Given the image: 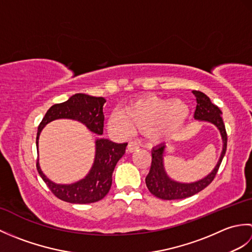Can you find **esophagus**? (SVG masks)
Here are the masks:
<instances>
[{"label":"esophagus","mask_w":252,"mask_h":252,"mask_svg":"<svg viewBox=\"0 0 252 252\" xmlns=\"http://www.w3.org/2000/svg\"><path fill=\"white\" fill-rule=\"evenodd\" d=\"M138 147H140V144H138L137 141H130L129 144H127L126 149L129 153H132V152H134L135 149H137Z\"/></svg>","instance_id":"obj_1"}]
</instances>
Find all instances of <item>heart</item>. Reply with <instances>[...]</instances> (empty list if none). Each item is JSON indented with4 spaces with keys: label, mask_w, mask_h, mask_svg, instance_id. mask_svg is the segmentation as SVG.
I'll list each match as a JSON object with an SVG mask.
<instances>
[{
    "label": "heart",
    "mask_w": 252,
    "mask_h": 252,
    "mask_svg": "<svg viewBox=\"0 0 252 252\" xmlns=\"http://www.w3.org/2000/svg\"><path fill=\"white\" fill-rule=\"evenodd\" d=\"M189 114V106L184 101L152 94L133 100L121 112L112 114L109 125L123 131L136 127L146 131L153 140H163L178 134Z\"/></svg>",
    "instance_id": "1"
}]
</instances>
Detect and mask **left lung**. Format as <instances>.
Here are the masks:
<instances>
[{
	"instance_id": "1",
	"label": "left lung",
	"mask_w": 252,
	"mask_h": 252,
	"mask_svg": "<svg viewBox=\"0 0 252 252\" xmlns=\"http://www.w3.org/2000/svg\"><path fill=\"white\" fill-rule=\"evenodd\" d=\"M192 93L196 96V110L194 117L197 120H205L209 121L216 125L218 129L220 130L222 140H223V151L221 154L220 160H219L218 164L216 165L215 170L202 179L195 183L190 184H182L176 183L174 181H171L168 175L165 174L162 163V155L164 151V145H159L158 147L154 148L152 152V163L151 169L146 176L145 182L146 186L154 196H156L160 199L163 200H174V199H183V198L190 197L192 195L197 194V192L201 191L203 189L215 180L216 175L218 173V170L220 168V164L223 160L224 155L226 153V146H227V133L225 130V126L222 119V111L220 108L215 104L211 103L210 98L208 96L200 92V91H192Z\"/></svg>"
}]
</instances>
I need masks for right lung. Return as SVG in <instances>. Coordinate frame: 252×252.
<instances>
[{
  "label": "right lung",
  "instance_id": "add662e5",
  "mask_svg": "<svg viewBox=\"0 0 252 252\" xmlns=\"http://www.w3.org/2000/svg\"><path fill=\"white\" fill-rule=\"evenodd\" d=\"M106 103L103 97H94L87 94L78 93L72 95L67 101L53 105L46 111L37 127V140L41 130L47 123L61 118L78 120L84 123L89 129L101 135L104 131L105 117L103 106ZM127 143H114L105 138L96 141V156L92 170L85 179L70 185H58L53 183L42 172L36 160V169L50 190L58 199L70 203L96 202L108 194L112 182V172L119 159L126 152Z\"/></svg>",
  "mask_w": 252,
  "mask_h": 252
}]
</instances>
